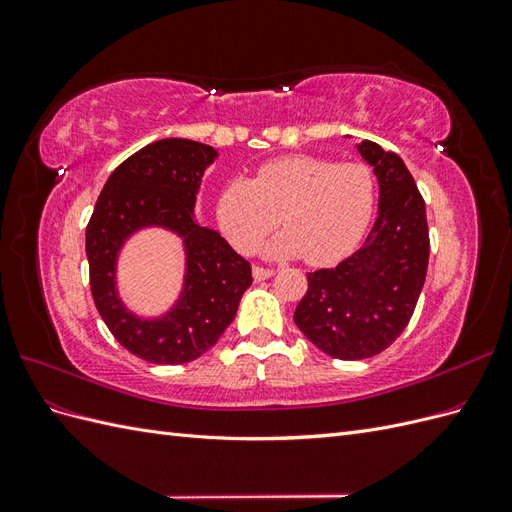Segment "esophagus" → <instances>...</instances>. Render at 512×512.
Wrapping results in <instances>:
<instances>
[{
    "instance_id": "34e87169",
    "label": "esophagus",
    "mask_w": 512,
    "mask_h": 512,
    "mask_svg": "<svg viewBox=\"0 0 512 512\" xmlns=\"http://www.w3.org/2000/svg\"><path fill=\"white\" fill-rule=\"evenodd\" d=\"M252 275H254V280H267V277H271V275H275V271L273 269H267V267H254L252 269Z\"/></svg>"
}]
</instances>
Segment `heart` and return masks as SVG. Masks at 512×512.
I'll list each match as a JSON object with an SVG mask.
<instances>
[{"mask_svg":"<svg viewBox=\"0 0 512 512\" xmlns=\"http://www.w3.org/2000/svg\"><path fill=\"white\" fill-rule=\"evenodd\" d=\"M376 209L374 173L359 162L335 164L314 156L265 162L254 179L228 181L215 213L235 250L250 254L282 222L269 241V256H305L309 265H335L354 252Z\"/></svg>","mask_w":512,"mask_h":512,"instance_id":"b5f03b06","label":"heart"}]
</instances>
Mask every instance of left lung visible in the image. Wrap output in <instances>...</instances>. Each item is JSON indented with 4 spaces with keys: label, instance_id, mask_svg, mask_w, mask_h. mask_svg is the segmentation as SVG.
<instances>
[{
    "label": "left lung",
    "instance_id": "left-lung-1",
    "mask_svg": "<svg viewBox=\"0 0 512 512\" xmlns=\"http://www.w3.org/2000/svg\"><path fill=\"white\" fill-rule=\"evenodd\" d=\"M380 185L378 220L361 250L333 269L307 273L294 322L333 359L359 361L389 348L408 327L427 275L425 200L397 153L356 145Z\"/></svg>",
    "mask_w": 512,
    "mask_h": 512
}]
</instances>
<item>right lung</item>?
Returning <instances> with one entry per match:
<instances>
[{
    "label": "right lung",
    "instance_id": "right-lung-1",
    "mask_svg": "<svg viewBox=\"0 0 512 512\" xmlns=\"http://www.w3.org/2000/svg\"><path fill=\"white\" fill-rule=\"evenodd\" d=\"M218 158L209 145L162 138L121 162L102 188L85 235L89 284L108 331L138 359L181 365L198 359L237 314L252 286V267L220 232L194 220L205 170ZM158 225L184 239L186 275L178 303L160 319H141L116 292V256L141 227Z\"/></svg>",
    "mask_w": 512,
    "mask_h": 512
}]
</instances>
